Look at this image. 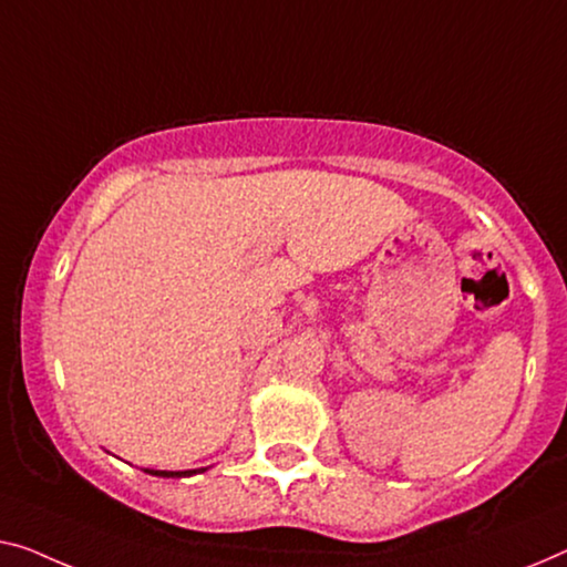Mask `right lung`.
<instances>
[{
    "label": "right lung",
    "mask_w": 567,
    "mask_h": 567,
    "mask_svg": "<svg viewBox=\"0 0 567 567\" xmlns=\"http://www.w3.org/2000/svg\"><path fill=\"white\" fill-rule=\"evenodd\" d=\"M198 471H206V468H198ZM198 471H155V468H145V473L150 476H163V478H183V476H193V473Z\"/></svg>",
    "instance_id": "obj_1"
}]
</instances>
